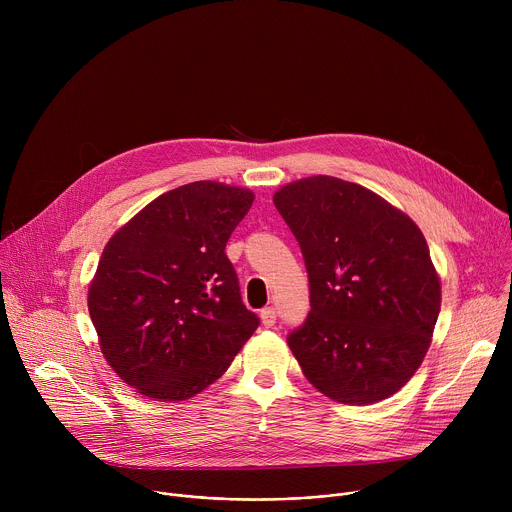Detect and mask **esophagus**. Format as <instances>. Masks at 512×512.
<instances>
[{"mask_svg":"<svg viewBox=\"0 0 512 512\" xmlns=\"http://www.w3.org/2000/svg\"><path fill=\"white\" fill-rule=\"evenodd\" d=\"M259 316H261V322H263L265 328H271V326L275 324V320H277V314H275V308H273V306L263 308Z\"/></svg>","mask_w":512,"mask_h":512,"instance_id":"esophagus-1","label":"esophagus"}]
</instances>
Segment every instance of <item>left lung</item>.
<instances>
[{
  "mask_svg": "<svg viewBox=\"0 0 512 512\" xmlns=\"http://www.w3.org/2000/svg\"><path fill=\"white\" fill-rule=\"evenodd\" d=\"M273 204L300 243L310 314L287 344L338 403L397 393L419 369L442 306L425 237L375 192L334 176L291 182Z\"/></svg>",
  "mask_w": 512,
  "mask_h": 512,
  "instance_id": "8db88e82",
  "label": "left lung"
}]
</instances>
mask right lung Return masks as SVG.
I'll return each mask as SVG.
<instances>
[{
    "label": "right lung",
    "instance_id": "obj_1",
    "mask_svg": "<svg viewBox=\"0 0 512 512\" xmlns=\"http://www.w3.org/2000/svg\"><path fill=\"white\" fill-rule=\"evenodd\" d=\"M253 198L210 180L180 186L103 249L89 314L111 369L141 395L184 401L204 391L257 330L225 253Z\"/></svg>",
    "mask_w": 512,
    "mask_h": 512
}]
</instances>
